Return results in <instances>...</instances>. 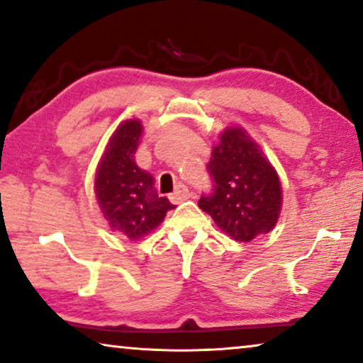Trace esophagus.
<instances>
[{"mask_svg":"<svg viewBox=\"0 0 363 363\" xmlns=\"http://www.w3.org/2000/svg\"><path fill=\"white\" fill-rule=\"evenodd\" d=\"M190 196V192H189V189L184 186V184H177L176 186V190L173 192V195H171V199H173L174 201H182V200H186V199H189Z\"/></svg>","mask_w":363,"mask_h":363,"instance_id":"34e87169","label":"esophagus"}]
</instances>
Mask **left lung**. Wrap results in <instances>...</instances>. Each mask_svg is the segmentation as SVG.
Listing matches in <instances>:
<instances>
[{"label":"left lung","mask_w":363,"mask_h":363,"mask_svg":"<svg viewBox=\"0 0 363 363\" xmlns=\"http://www.w3.org/2000/svg\"><path fill=\"white\" fill-rule=\"evenodd\" d=\"M213 192L199 206L220 230L237 242H251L277 224L281 208L280 179L259 145L242 128H227L208 163Z\"/></svg>","instance_id":"1"}]
</instances>
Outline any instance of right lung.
<instances>
[{
    "label": "right lung",
    "mask_w": 363,
    "mask_h": 363,
    "mask_svg": "<svg viewBox=\"0 0 363 363\" xmlns=\"http://www.w3.org/2000/svg\"><path fill=\"white\" fill-rule=\"evenodd\" d=\"M140 136L139 120L121 123L108 140L94 181L96 200L108 227L130 240L149 235L174 208L167 196H158L153 177L136 164Z\"/></svg>",
    "instance_id": "right-lung-1"
}]
</instances>
